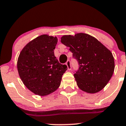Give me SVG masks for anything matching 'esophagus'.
<instances>
[{"mask_svg": "<svg viewBox=\"0 0 126 126\" xmlns=\"http://www.w3.org/2000/svg\"><path fill=\"white\" fill-rule=\"evenodd\" d=\"M66 64L67 67H68V70H71V62L69 60L67 61V62L66 63Z\"/></svg>", "mask_w": 126, "mask_h": 126, "instance_id": "esophagus-1", "label": "esophagus"}]
</instances>
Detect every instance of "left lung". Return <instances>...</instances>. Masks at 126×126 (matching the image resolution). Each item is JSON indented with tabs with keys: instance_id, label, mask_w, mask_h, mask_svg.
Masks as SVG:
<instances>
[{
	"instance_id": "8db88e82",
	"label": "left lung",
	"mask_w": 126,
	"mask_h": 126,
	"mask_svg": "<svg viewBox=\"0 0 126 126\" xmlns=\"http://www.w3.org/2000/svg\"><path fill=\"white\" fill-rule=\"evenodd\" d=\"M61 42L69 47L72 57L78 63L79 69L75 71L74 76L79 88L88 93L102 90L115 69L111 52L97 39L83 33L74 36L64 35Z\"/></svg>"
}]
</instances>
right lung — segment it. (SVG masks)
Segmentation results:
<instances>
[{"label":"right lung","mask_w":126,"mask_h":126,"mask_svg":"<svg viewBox=\"0 0 126 126\" xmlns=\"http://www.w3.org/2000/svg\"><path fill=\"white\" fill-rule=\"evenodd\" d=\"M57 42V37L41 35L28 43L19 56V75L25 87L36 94L46 96L55 91L68 69L54 55Z\"/></svg>","instance_id":"1"}]
</instances>
